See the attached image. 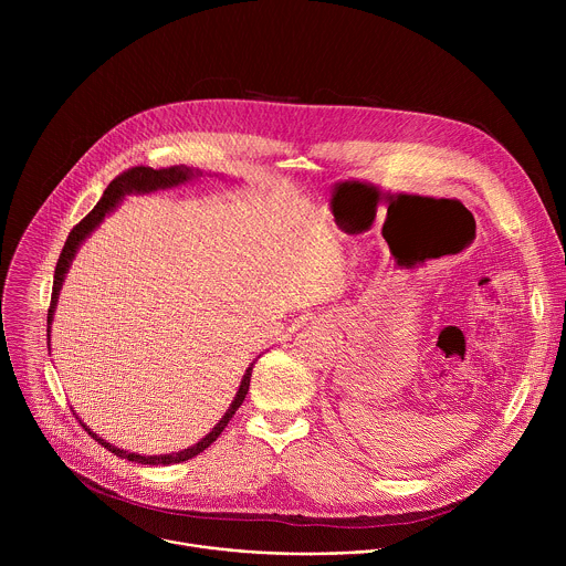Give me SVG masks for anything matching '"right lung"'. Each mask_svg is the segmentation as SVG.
I'll return each instance as SVG.
<instances>
[{"label":"right lung","instance_id":"1","mask_svg":"<svg viewBox=\"0 0 566 566\" xmlns=\"http://www.w3.org/2000/svg\"><path fill=\"white\" fill-rule=\"evenodd\" d=\"M195 177H201L199 170H192V168H186V166H172V168H160V170H154V168H145V166H138V168H129L127 172L118 175L105 190V195L101 197V201L94 206V210L73 226V230L69 232L66 241H64V249L60 253V260H57V266H55V275H53V293H51V306H49V315H46V336H51V322H53V313H55V306H57V295H60V289H62V282L66 277V271L80 249V244L103 223V219L116 210V206L123 201L125 195H147V192H154V190H168V188H177L181 184H188L192 181ZM51 340V338H49ZM253 365L255 360L249 365L244 378H241V385L234 394V400L230 402V408L226 410V415L221 417V421L195 446L181 450V452H172V454H154V457H143V454H136V452H127V450H120L112 443H107L105 439H101L96 432H92L83 421V428L101 443L105 446L109 452H114L116 457L120 459H127V461H136V463H145V465H170V463H181V461H188L192 457H197L199 452H203L212 441H217V437L223 432V428L228 426V421L232 419V415L239 410L241 402H244L247 394H249V385H251V374H253Z\"/></svg>","mask_w":566,"mask_h":566}]
</instances>
